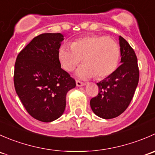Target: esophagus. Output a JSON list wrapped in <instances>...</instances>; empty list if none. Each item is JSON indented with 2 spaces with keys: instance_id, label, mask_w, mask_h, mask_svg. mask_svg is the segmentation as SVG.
I'll return each instance as SVG.
<instances>
[{
  "instance_id": "1",
  "label": "esophagus",
  "mask_w": 155,
  "mask_h": 155,
  "mask_svg": "<svg viewBox=\"0 0 155 155\" xmlns=\"http://www.w3.org/2000/svg\"><path fill=\"white\" fill-rule=\"evenodd\" d=\"M76 85H77L78 87L84 86V85H86V83H85V82H80V81H78V80L76 81Z\"/></svg>"
}]
</instances>
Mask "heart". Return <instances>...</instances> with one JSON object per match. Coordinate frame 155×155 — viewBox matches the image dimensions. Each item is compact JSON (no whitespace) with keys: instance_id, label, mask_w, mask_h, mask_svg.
I'll return each mask as SVG.
<instances>
[{"instance_id":"heart-1","label":"heart","mask_w":155,"mask_h":155,"mask_svg":"<svg viewBox=\"0 0 155 155\" xmlns=\"http://www.w3.org/2000/svg\"><path fill=\"white\" fill-rule=\"evenodd\" d=\"M121 57L118 43L112 38L91 34L76 39L71 46L64 44L59 48L58 59L65 70L71 72L84 64L76 71V76L82 79L94 77L105 78L115 71Z\"/></svg>"}]
</instances>
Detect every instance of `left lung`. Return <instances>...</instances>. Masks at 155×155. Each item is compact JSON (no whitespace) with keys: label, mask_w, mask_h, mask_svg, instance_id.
Returning <instances> with one entry per match:
<instances>
[{"label":"left lung","mask_w":155,"mask_h":155,"mask_svg":"<svg viewBox=\"0 0 155 155\" xmlns=\"http://www.w3.org/2000/svg\"><path fill=\"white\" fill-rule=\"evenodd\" d=\"M119 44L121 64L97 83L99 93L90 101L94 113L104 119L118 117L126 110L139 82L140 72L135 51L121 36Z\"/></svg>","instance_id":"obj_1"}]
</instances>
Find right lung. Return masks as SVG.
<instances>
[{"label": "right lung", "mask_w": 155, "mask_h": 155, "mask_svg": "<svg viewBox=\"0 0 155 155\" xmlns=\"http://www.w3.org/2000/svg\"><path fill=\"white\" fill-rule=\"evenodd\" d=\"M64 36L42 34L18 54L14 86L27 112L38 121L51 122L62 115L66 95L76 87L75 79L61 68L58 50Z\"/></svg>", "instance_id": "1"}]
</instances>
